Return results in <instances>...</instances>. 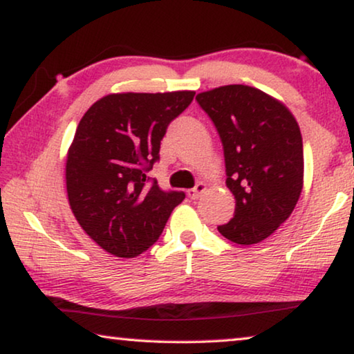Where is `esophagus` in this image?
Here are the masks:
<instances>
[{"label":"esophagus","mask_w":354,"mask_h":354,"mask_svg":"<svg viewBox=\"0 0 354 354\" xmlns=\"http://www.w3.org/2000/svg\"><path fill=\"white\" fill-rule=\"evenodd\" d=\"M205 188H207V185H205L204 182H199L198 185H196L194 188H192V189H188L187 192V194H188V198L189 199H198L201 194H203L204 192H205Z\"/></svg>","instance_id":"1"}]
</instances>
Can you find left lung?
Returning a JSON list of instances; mask_svg holds the SVG:
<instances>
[{
  "mask_svg": "<svg viewBox=\"0 0 354 354\" xmlns=\"http://www.w3.org/2000/svg\"><path fill=\"white\" fill-rule=\"evenodd\" d=\"M196 101L220 134L226 187L236 199L234 218L218 231L239 245L264 241L292 214L302 192L296 118L283 102L248 85L218 86Z\"/></svg>",
  "mask_w": 354,
  "mask_h": 354,
  "instance_id": "left-lung-1",
  "label": "left lung"
}]
</instances>
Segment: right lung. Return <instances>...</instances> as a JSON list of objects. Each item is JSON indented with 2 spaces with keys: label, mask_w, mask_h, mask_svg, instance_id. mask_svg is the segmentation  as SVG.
I'll return each instance as SVG.
<instances>
[{
  "label": "right lung",
  "mask_w": 354,
  "mask_h": 354,
  "mask_svg": "<svg viewBox=\"0 0 354 354\" xmlns=\"http://www.w3.org/2000/svg\"><path fill=\"white\" fill-rule=\"evenodd\" d=\"M194 91L112 93L80 120L66 158L71 210L90 239L118 258H134L158 241L183 192H162L149 172L174 118Z\"/></svg>",
  "instance_id": "1"
}]
</instances>
